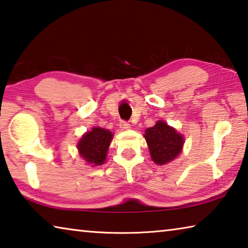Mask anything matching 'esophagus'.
<instances>
[{
  "label": "esophagus",
  "instance_id": "obj_1",
  "mask_svg": "<svg viewBox=\"0 0 248 248\" xmlns=\"http://www.w3.org/2000/svg\"><path fill=\"white\" fill-rule=\"evenodd\" d=\"M119 127L121 130H129L130 129V124L127 123V121L124 120H121L120 124H119Z\"/></svg>",
  "mask_w": 248,
  "mask_h": 248
}]
</instances>
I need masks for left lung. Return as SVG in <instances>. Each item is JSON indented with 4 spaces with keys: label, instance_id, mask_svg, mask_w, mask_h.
<instances>
[{
    "label": "left lung",
    "instance_id": "left-lung-1",
    "mask_svg": "<svg viewBox=\"0 0 248 248\" xmlns=\"http://www.w3.org/2000/svg\"><path fill=\"white\" fill-rule=\"evenodd\" d=\"M144 138L148 143L151 158L157 165H164L178 156L185 143L183 134L176 129L158 120L153 127L145 130Z\"/></svg>",
    "mask_w": 248,
    "mask_h": 248
}]
</instances>
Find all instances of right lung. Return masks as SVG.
Masks as SVG:
<instances>
[{"label": "right lung", "mask_w": 248, "mask_h": 248, "mask_svg": "<svg viewBox=\"0 0 248 248\" xmlns=\"http://www.w3.org/2000/svg\"><path fill=\"white\" fill-rule=\"evenodd\" d=\"M114 134L107 129L95 127L83 134L78 143V153L87 164L102 165L106 161L107 151Z\"/></svg>", "instance_id": "right-lung-1"}]
</instances>
